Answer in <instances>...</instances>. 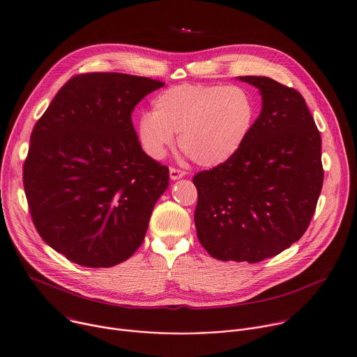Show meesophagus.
Returning a JSON list of instances; mask_svg holds the SVG:
<instances>
[{
	"mask_svg": "<svg viewBox=\"0 0 357 357\" xmlns=\"http://www.w3.org/2000/svg\"><path fill=\"white\" fill-rule=\"evenodd\" d=\"M185 175H186V172L182 171V169H176V168H171L169 169V176H171L172 181H178V179L183 178Z\"/></svg>",
	"mask_w": 357,
	"mask_h": 357,
	"instance_id": "34e87169",
	"label": "esophagus"
}]
</instances>
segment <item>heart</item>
Here are the masks:
<instances>
[{
	"label": "heart",
	"mask_w": 357,
	"mask_h": 357,
	"mask_svg": "<svg viewBox=\"0 0 357 357\" xmlns=\"http://www.w3.org/2000/svg\"><path fill=\"white\" fill-rule=\"evenodd\" d=\"M255 121V99L243 86L181 84L153 99V113L139 117L136 135L153 160L164 158L179 133V147L196 164L218 167L240 153Z\"/></svg>",
	"instance_id": "heart-1"
}]
</instances>
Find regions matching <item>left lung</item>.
<instances>
[{
  "instance_id": "1",
  "label": "left lung",
  "mask_w": 357,
  "mask_h": 357,
  "mask_svg": "<svg viewBox=\"0 0 357 357\" xmlns=\"http://www.w3.org/2000/svg\"><path fill=\"white\" fill-rule=\"evenodd\" d=\"M238 79L259 89L262 110L238 154L195 175V225L213 258L257 264L308 228L324 182L321 136L296 89L269 77Z\"/></svg>"
}]
</instances>
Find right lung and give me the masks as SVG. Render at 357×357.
Segmentation results:
<instances>
[{
	"instance_id": "add662e5",
	"label": "right lung",
	"mask_w": 357,
	"mask_h": 357,
	"mask_svg": "<svg viewBox=\"0 0 357 357\" xmlns=\"http://www.w3.org/2000/svg\"><path fill=\"white\" fill-rule=\"evenodd\" d=\"M161 86L122 73L75 75L36 122L25 195L42 240L68 261L110 268L143 244L169 171L142 150L132 112Z\"/></svg>"
}]
</instances>
